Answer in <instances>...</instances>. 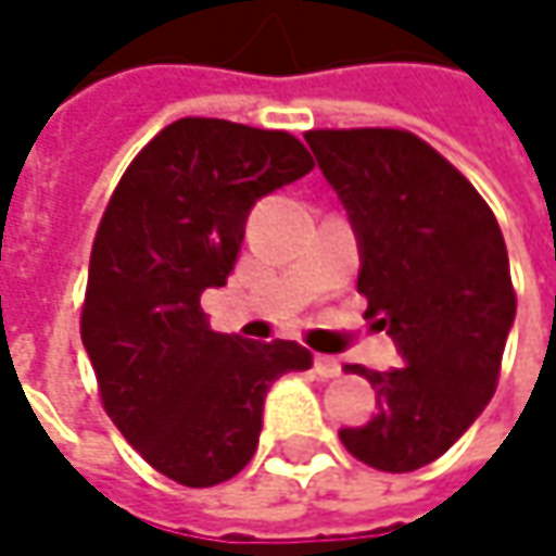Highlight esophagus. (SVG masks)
I'll list each match as a JSON object with an SVG mask.
<instances>
[{
    "instance_id": "1",
    "label": "esophagus",
    "mask_w": 556,
    "mask_h": 556,
    "mask_svg": "<svg viewBox=\"0 0 556 556\" xmlns=\"http://www.w3.org/2000/svg\"><path fill=\"white\" fill-rule=\"evenodd\" d=\"M313 371H316L319 378H339V375H342V365H339L336 358H329V355H316V358H313Z\"/></svg>"
}]
</instances>
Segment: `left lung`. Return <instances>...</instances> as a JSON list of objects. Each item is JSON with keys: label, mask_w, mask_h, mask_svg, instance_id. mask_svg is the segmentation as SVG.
I'll return each instance as SVG.
<instances>
[{"label": "left lung", "mask_w": 556, "mask_h": 556, "mask_svg": "<svg viewBox=\"0 0 556 556\" xmlns=\"http://www.w3.org/2000/svg\"><path fill=\"white\" fill-rule=\"evenodd\" d=\"M304 140L355 230L358 294L403 365L352 368L378 390V413L339 439L368 467L419 470L493 400L516 323L506 240L477 188L409 130H311Z\"/></svg>", "instance_id": "8db88e82"}]
</instances>
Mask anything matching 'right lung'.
<instances>
[{"instance_id": "obj_1", "label": "right lung", "mask_w": 556, "mask_h": 556, "mask_svg": "<svg viewBox=\"0 0 556 556\" xmlns=\"http://www.w3.org/2000/svg\"><path fill=\"white\" fill-rule=\"evenodd\" d=\"M311 169L285 130L181 117L137 153L104 207L83 345L111 422L181 486L237 477L268 387L313 365L298 342L214 332L201 311V294L233 271L255 201Z\"/></svg>"}]
</instances>
